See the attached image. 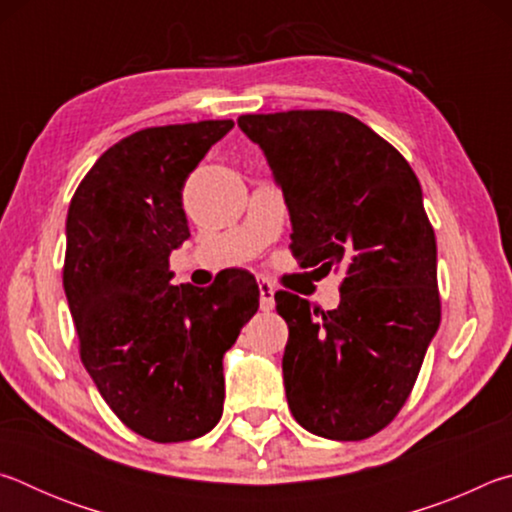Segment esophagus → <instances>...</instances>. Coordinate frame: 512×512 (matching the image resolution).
I'll return each instance as SVG.
<instances>
[{
  "label": "esophagus",
  "mask_w": 512,
  "mask_h": 512,
  "mask_svg": "<svg viewBox=\"0 0 512 512\" xmlns=\"http://www.w3.org/2000/svg\"><path fill=\"white\" fill-rule=\"evenodd\" d=\"M259 307L262 311H273L275 307V287L268 280H259Z\"/></svg>",
  "instance_id": "1"
}]
</instances>
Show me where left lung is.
Returning <instances> with one entry per match:
<instances>
[{
	"mask_svg": "<svg viewBox=\"0 0 512 512\" xmlns=\"http://www.w3.org/2000/svg\"><path fill=\"white\" fill-rule=\"evenodd\" d=\"M237 124L282 189L293 257L302 268L345 275L332 311L275 293L289 325V409L316 436L370 438L400 413L440 325L436 237L422 187L400 151L345 112L241 115Z\"/></svg>",
	"mask_w": 512,
	"mask_h": 512,
	"instance_id": "left-lung-1",
	"label": "left lung"
}]
</instances>
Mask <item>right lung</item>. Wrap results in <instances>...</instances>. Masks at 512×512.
I'll return each mask as SVG.
<instances>
[{
    "instance_id": "right-lung-1",
    "label": "right lung",
    "mask_w": 512,
    "mask_h": 512,
    "mask_svg": "<svg viewBox=\"0 0 512 512\" xmlns=\"http://www.w3.org/2000/svg\"><path fill=\"white\" fill-rule=\"evenodd\" d=\"M232 119L144 128L101 155L67 212L63 287L81 361L117 418L155 443L212 431L223 354L259 307L246 273L173 287L171 250L189 239L183 187Z\"/></svg>"
}]
</instances>
